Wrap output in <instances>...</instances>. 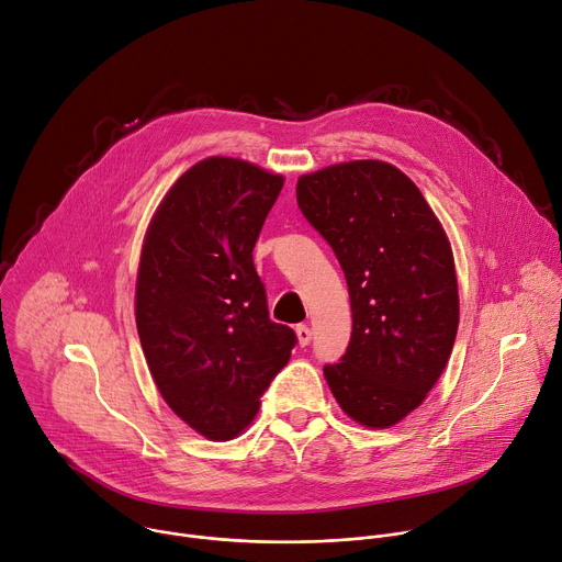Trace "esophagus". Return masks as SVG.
Returning a JSON list of instances; mask_svg holds the SVG:
<instances>
[{
    "instance_id": "obj_1",
    "label": "esophagus",
    "mask_w": 562,
    "mask_h": 562,
    "mask_svg": "<svg viewBox=\"0 0 562 562\" xmlns=\"http://www.w3.org/2000/svg\"><path fill=\"white\" fill-rule=\"evenodd\" d=\"M295 336H297V345L306 347L311 342V329L306 325H297L295 327Z\"/></svg>"
}]
</instances>
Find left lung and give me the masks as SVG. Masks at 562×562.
<instances>
[{
  "instance_id": "1",
  "label": "left lung",
  "mask_w": 562,
  "mask_h": 562,
  "mask_svg": "<svg viewBox=\"0 0 562 562\" xmlns=\"http://www.w3.org/2000/svg\"><path fill=\"white\" fill-rule=\"evenodd\" d=\"M297 206L334 249L349 286L347 353L325 364L342 412L384 429L420 407L458 331L449 239L420 189L378 159L302 176Z\"/></svg>"
}]
</instances>
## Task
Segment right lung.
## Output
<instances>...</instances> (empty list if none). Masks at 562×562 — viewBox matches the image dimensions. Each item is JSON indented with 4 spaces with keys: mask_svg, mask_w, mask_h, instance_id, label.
<instances>
[{
    "mask_svg": "<svg viewBox=\"0 0 562 562\" xmlns=\"http://www.w3.org/2000/svg\"><path fill=\"white\" fill-rule=\"evenodd\" d=\"M284 178L233 157L191 167L157 206L142 247L135 323L167 405L209 440H231L297 338L269 317L254 247Z\"/></svg>",
    "mask_w": 562,
    "mask_h": 562,
    "instance_id": "add662e5",
    "label": "right lung"
}]
</instances>
